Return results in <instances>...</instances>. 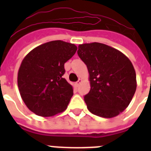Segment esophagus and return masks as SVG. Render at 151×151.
I'll return each instance as SVG.
<instances>
[{
	"instance_id": "esophagus-1",
	"label": "esophagus",
	"mask_w": 151,
	"mask_h": 151,
	"mask_svg": "<svg viewBox=\"0 0 151 151\" xmlns=\"http://www.w3.org/2000/svg\"><path fill=\"white\" fill-rule=\"evenodd\" d=\"M82 79H78V81H77L76 82V86H78V85H80V84L82 83Z\"/></svg>"
}]
</instances>
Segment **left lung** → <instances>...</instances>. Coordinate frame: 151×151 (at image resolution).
<instances>
[{
	"label": "left lung",
	"mask_w": 151,
	"mask_h": 151,
	"mask_svg": "<svg viewBox=\"0 0 151 151\" xmlns=\"http://www.w3.org/2000/svg\"><path fill=\"white\" fill-rule=\"evenodd\" d=\"M78 57L86 64L91 90L84 97L91 113L113 118L126 109L136 91V73L125 54L104 44L78 45Z\"/></svg>",
	"instance_id": "left-lung-1"
}]
</instances>
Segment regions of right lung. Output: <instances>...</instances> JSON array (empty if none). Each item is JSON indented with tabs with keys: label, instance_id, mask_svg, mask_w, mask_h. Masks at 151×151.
<instances>
[{
	"label": "right lung",
	"instance_id": "obj_1",
	"mask_svg": "<svg viewBox=\"0 0 151 151\" xmlns=\"http://www.w3.org/2000/svg\"><path fill=\"white\" fill-rule=\"evenodd\" d=\"M76 50L74 44L57 40L36 47L24 57L18 88L25 104L36 115L52 116L67 108L73 88L63 78L64 63Z\"/></svg>",
	"mask_w": 151,
	"mask_h": 151
}]
</instances>
